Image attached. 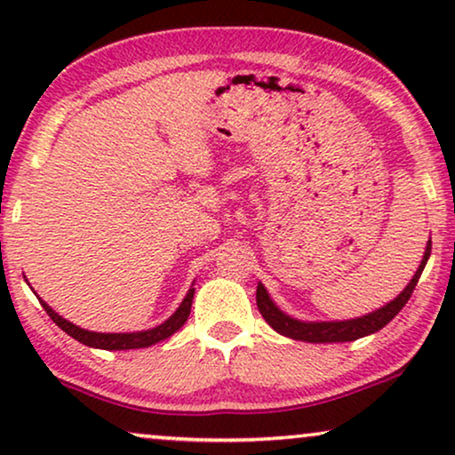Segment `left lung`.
I'll return each mask as SVG.
<instances>
[{"label": "left lung", "instance_id": "obj_1", "mask_svg": "<svg viewBox=\"0 0 455 455\" xmlns=\"http://www.w3.org/2000/svg\"><path fill=\"white\" fill-rule=\"evenodd\" d=\"M431 257V242L427 244L425 257L420 260V267L416 269L414 277L410 279V283L403 288V291L394 300L385 304V307L377 308L375 313H369L364 316H358V319L350 321H298L291 319L290 315H285L283 310L275 307V302L271 300L269 294H267L265 285H257V307L263 315V319L269 323V325L275 329L277 333L285 335V338L300 339V341H310V344H333V341H354L358 338H364V335H371L383 329L387 323L394 319V316L400 313V310L406 307V302L412 296V291L419 283L422 275V269H425L427 260Z\"/></svg>", "mask_w": 455, "mask_h": 455}]
</instances>
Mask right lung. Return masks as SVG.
<instances>
[{"label": "right lung", "mask_w": 455, "mask_h": 455, "mask_svg": "<svg viewBox=\"0 0 455 455\" xmlns=\"http://www.w3.org/2000/svg\"><path fill=\"white\" fill-rule=\"evenodd\" d=\"M192 298H195V288L188 290V294L180 304L176 313H173L170 319L161 325L147 329V331H136V333H97V331H86V329L74 325V323L66 321L64 316H60L55 310L49 307L47 302H43L39 298V302L43 304V308L47 310V315L52 316V321L58 325L61 331H66L70 338H74L80 344L89 346V347H99V350H136V347H148L157 341H164L178 331L180 327L188 321L190 308H192Z\"/></svg>", "instance_id": "obj_1"}]
</instances>
